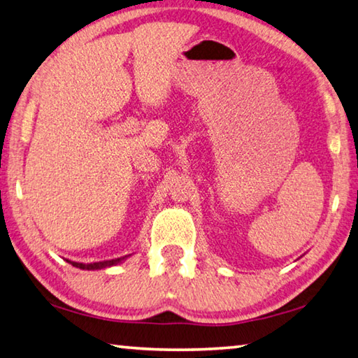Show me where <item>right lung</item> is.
I'll return each instance as SVG.
<instances>
[{
	"label": "right lung",
	"mask_w": 358,
	"mask_h": 358,
	"mask_svg": "<svg viewBox=\"0 0 358 358\" xmlns=\"http://www.w3.org/2000/svg\"><path fill=\"white\" fill-rule=\"evenodd\" d=\"M130 256V255H129ZM129 256H122V258H117V259H110V261H100V262H92V264H83V262H75V261H69V264H72L73 267H78V268H83V271H99V268H105V267H111V266H116V264H121L122 261H125L129 258Z\"/></svg>",
	"instance_id": "right-lung-1"
}]
</instances>
